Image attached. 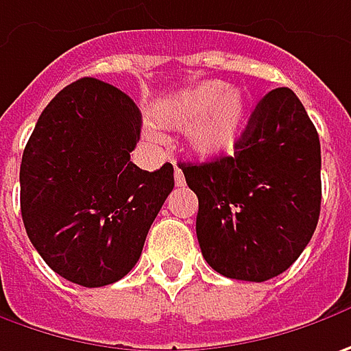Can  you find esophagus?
I'll list each match as a JSON object with an SVG mask.
<instances>
[{"label":"esophagus","instance_id":"obj_1","mask_svg":"<svg viewBox=\"0 0 351 351\" xmlns=\"http://www.w3.org/2000/svg\"><path fill=\"white\" fill-rule=\"evenodd\" d=\"M175 184L176 186H184V184H186L184 175H182V171H180V169H175Z\"/></svg>","mask_w":351,"mask_h":351}]
</instances>
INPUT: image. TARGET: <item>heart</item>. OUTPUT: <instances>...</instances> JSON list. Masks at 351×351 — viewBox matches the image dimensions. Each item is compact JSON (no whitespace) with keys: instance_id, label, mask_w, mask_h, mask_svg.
<instances>
[{"instance_id":"obj_1","label":"heart","mask_w":351,"mask_h":351,"mask_svg":"<svg viewBox=\"0 0 351 351\" xmlns=\"http://www.w3.org/2000/svg\"><path fill=\"white\" fill-rule=\"evenodd\" d=\"M155 115L162 128L191 129L192 153L202 159H216L236 147L247 117V98L237 88L226 90L220 80H206L162 101ZM147 139L160 141V135L147 130Z\"/></svg>"}]
</instances>
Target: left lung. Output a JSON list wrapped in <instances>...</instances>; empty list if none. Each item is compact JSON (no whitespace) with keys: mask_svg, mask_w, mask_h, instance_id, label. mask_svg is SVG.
<instances>
[{"mask_svg":"<svg viewBox=\"0 0 351 351\" xmlns=\"http://www.w3.org/2000/svg\"><path fill=\"white\" fill-rule=\"evenodd\" d=\"M178 167L198 196L202 255L220 275L263 282L308 245L322 200L320 139L293 90L257 104L232 157Z\"/></svg>","mask_w":351,"mask_h":351,"instance_id":"obj_1","label":"left lung"}]
</instances>
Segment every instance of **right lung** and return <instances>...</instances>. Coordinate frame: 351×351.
I'll list each match as a JSON object with an SVG mask.
<instances>
[{
  "instance_id": "1",
  "label": "right lung",
  "mask_w": 351,
  "mask_h": 351,
  "mask_svg": "<svg viewBox=\"0 0 351 351\" xmlns=\"http://www.w3.org/2000/svg\"><path fill=\"white\" fill-rule=\"evenodd\" d=\"M141 133L135 101L96 78L60 90L21 159V216L45 263L88 289L125 277L175 186L173 165L130 160Z\"/></svg>"
}]
</instances>
